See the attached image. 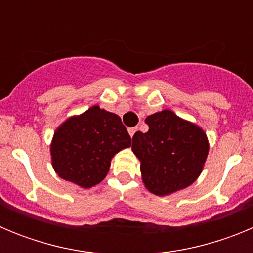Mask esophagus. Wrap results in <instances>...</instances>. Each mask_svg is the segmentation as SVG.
<instances>
[{
	"label": "esophagus",
	"instance_id": "1",
	"mask_svg": "<svg viewBox=\"0 0 253 253\" xmlns=\"http://www.w3.org/2000/svg\"><path fill=\"white\" fill-rule=\"evenodd\" d=\"M137 130H138L137 126H133V128H129V134H130V137H131V138H133L134 134L137 133Z\"/></svg>",
	"mask_w": 253,
	"mask_h": 253
}]
</instances>
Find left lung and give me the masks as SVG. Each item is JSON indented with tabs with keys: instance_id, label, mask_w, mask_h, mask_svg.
<instances>
[{
	"instance_id": "obj_1",
	"label": "left lung",
	"mask_w": 253,
	"mask_h": 253,
	"mask_svg": "<svg viewBox=\"0 0 253 253\" xmlns=\"http://www.w3.org/2000/svg\"><path fill=\"white\" fill-rule=\"evenodd\" d=\"M147 133L133 135L143 182L151 193L167 195L191 185L202 172L209 144L202 129L169 110L149 115Z\"/></svg>"
}]
</instances>
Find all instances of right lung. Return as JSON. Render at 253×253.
<instances>
[{
	"instance_id": "obj_1",
	"label": "right lung",
	"mask_w": 253,
	"mask_h": 253,
	"mask_svg": "<svg viewBox=\"0 0 253 253\" xmlns=\"http://www.w3.org/2000/svg\"><path fill=\"white\" fill-rule=\"evenodd\" d=\"M130 146L119 116L93 106L55 131L50 147L53 167L63 180L92 187L107 175L114 154Z\"/></svg>"
}]
</instances>
